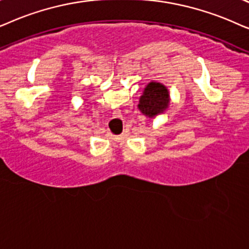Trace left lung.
Returning a JSON list of instances; mask_svg holds the SVG:
<instances>
[{
	"instance_id": "left-lung-1",
	"label": "left lung",
	"mask_w": 249,
	"mask_h": 249,
	"mask_svg": "<svg viewBox=\"0 0 249 249\" xmlns=\"http://www.w3.org/2000/svg\"><path fill=\"white\" fill-rule=\"evenodd\" d=\"M170 106V91L159 82H149L139 99L138 109L145 117L155 118L164 114Z\"/></svg>"
}]
</instances>
